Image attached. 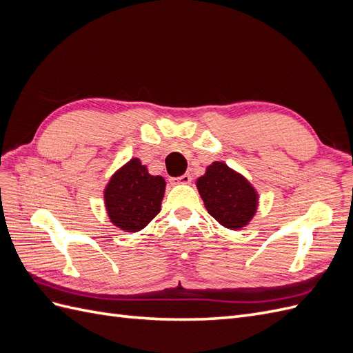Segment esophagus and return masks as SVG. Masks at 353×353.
<instances>
[{
  "instance_id": "34e87169",
  "label": "esophagus",
  "mask_w": 353,
  "mask_h": 353,
  "mask_svg": "<svg viewBox=\"0 0 353 353\" xmlns=\"http://www.w3.org/2000/svg\"><path fill=\"white\" fill-rule=\"evenodd\" d=\"M170 181H172L174 184H190L191 183V175L190 174H184V175H181V176L172 178Z\"/></svg>"
}]
</instances>
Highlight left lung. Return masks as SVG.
<instances>
[{
  "instance_id": "1",
  "label": "left lung",
  "mask_w": 353,
  "mask_h": 353,
  "mask_svg": "<svg viewBox=\"0 0 353 353\" xmlns=\"http://www.w3.org/2000/svg\"><path fill=\"white\" fill-rule=\"evenodd\" d=\"M196 185L209 215L225 228L245 227L258 209L259 199L253 185L223 162L208 166Z\"/></svg>"
}]
</instances>
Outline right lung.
I'll use <instances>...</instances> for the list:
<instances>
[{
    "instance_id": "1",
    "label": "right lung",
    "mask_w": 353,
    "mask_h": 353,
    "mask_svg": "<svg viewBox=\"0 0 353 353\" xmlns=\"http://www.w3.org/2000/svg\"><path fill=\"white\" fill-rule=\"evenodd\" d=\"M165 187L163 176L150 175L140 159H131L116 170L104 188L110 222L125 232L143 230L160 212Z\"/></svg>"
}]
</instances>
